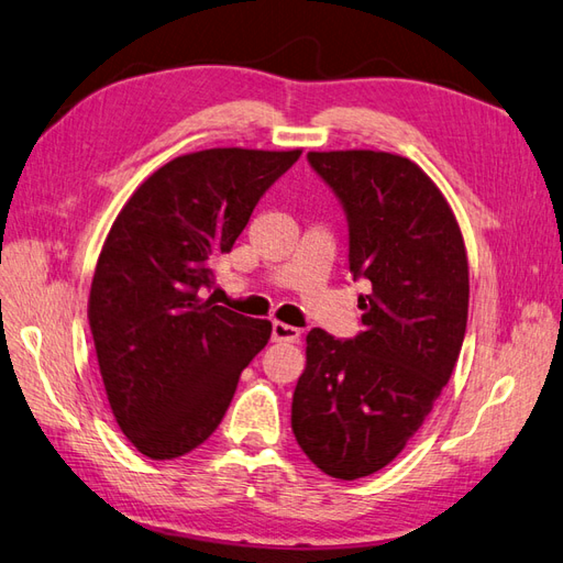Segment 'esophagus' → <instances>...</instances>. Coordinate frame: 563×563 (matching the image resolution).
<instances>
[{
	"label": "esophagus",
	"mask_w": 563,
	"mask_h": 563,
	"mask_svg": "<svg viewBox=\"0 0 563 563\" xmlns=\"http://www.w3.org/2000/svg\"><path fill=\"white\" fill-rule=\"evenodd\" d=\"M300 339V329L284 324V322H272V341L279 343H294Z\"/></svg>",
	"instance_id": "esophagus-1"
}]
</instances>
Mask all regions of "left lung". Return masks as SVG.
Listing matches in <instances>:
<instances>
[{
    "label": "left lung",
    "mask_w": 563,
    "mask_h": 563,
    "mask_svg": "<svg viewBox=\"0 0 563 563\" xmlns=\"http://www.w3.org/2000/svg\"><path fill=\"white\" fill-rule=\"evenodd\" d=\"M347 220V267L372 284L362 331L308 333L291 429L324 474L355 481L398 457L457 364L468 265L448 201L419 165L386 151L308 154Z\"/></svg>",
    "instance_id": "8db88e82"
}]
</instances>
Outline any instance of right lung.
Here are the masks:
<instances>
[{
  "label": "right lung",
  "mask_w": 563,
  "mask_h": 563,
  "mask_svg": "<svg viewBox=\"0 0 563 563\" xmlns=\"http://www.w3.org/2000/svg\"><path fill=\"white\" fill-rule=\"evenodd\" d=\"M300 151L206 148L165 163L120 210L89 291V327L120 431L175 460L220 427L267 319L201 300L265 191Z\"/></svg>",
  "instance_id": "right-lung-1"
}]
</instances>
